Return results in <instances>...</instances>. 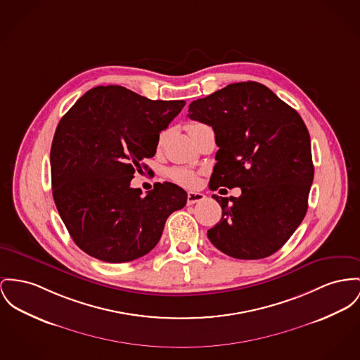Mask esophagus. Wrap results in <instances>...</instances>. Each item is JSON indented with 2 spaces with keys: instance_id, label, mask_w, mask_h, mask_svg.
Wrapping results in <instances>:
<instances>
[{
  "instance_id": "34e87169",
  "label": "esophagus",
  "mask_w": 360,
  "mask_h": 360,
  "mask_svg": "<svg viewBox=\"0 0 360 360\" xmlns=\"http://www.w3.org/2000/svg\"><path fill=\"white\" fill-rule=\"evenodd\" d=\"M206 196L202 193V192H188L187 195V203L188 205H195V203H199L202 200H205Z\"/></svg>"
}]
</instances>
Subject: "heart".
Segmentation results:
<instances>
[{
    "instance_id": "b5f03b06",
    "label": "heart",
    "mask_w": 360,
    "mask_h": 360,
    "mask_svg": "<svg viewBox=\"0 0 360 360\" xmlns=\"http://www.w3.org/2000/svg\"><path fill=\"white\" fill-rule=\"evenodd\" d=\"M196 125H200L199 122H193L190 125V128L192 127H196ZM162 139V136H161ZM169 177L177 183V184H181L184 187H193L196 186L198 183V177L196 174L190 170V169L180 168V167H174V168H170L168 170Z\"/></svg>"
}]
</instances>
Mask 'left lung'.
<instances>
[{"mask_svg":"<svg viewBox=\"0 0 360 360\" xmlns=\"http://www.w3.org/2000/svg\"><path fill=\"white\" fill-rule=\"evenodd\" d=\"M188 117L216 134L219 148L210 190L241 188L239 198L213 195L222 218L207 238L236 259L270 257L307 212L314 165L304 121L257 82L232 83L193 101Z\"/></svg>","mask_w":360,"mask_h":360,"instance_id":"8db88e82","label":"left lung"}]
</instances>
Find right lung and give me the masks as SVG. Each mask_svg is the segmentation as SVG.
Masks as SVG:
<instances>
[{"mask_svg": "<svg viewBox=\"0 0 360 360\" xmlns=\"http://www.w3.org/2000/svg\"><path fill=\"white\" fill-rule=\"evenodd\" d=\"M184 105L98 86L58 122L50 150L53 198L73 241L90 257L109 264L143 257L168 217L186 206L187 192L173 183H158L146 196L129 186Z\"/></svg>", "mask_w": 360, "mask_h": 360, "instance_id": "obj_1", "label": "right lung"}]
</instances>
